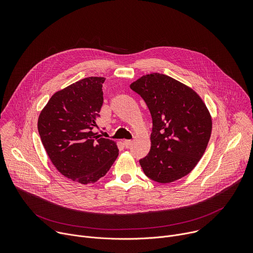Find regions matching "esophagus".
<instances>
[{"label":"esophagus","mask_w":253,"mask_h":253,"mask_svg":"<svg viewBox=\"0 0 253 253\" xmlns=\"http://www.w3.org/2000/svg\"><path fill=\"white\" fill-rule=\"evenodd\" d=\"M124 145L126 148H130L132 145V141L131 140H125L124 141Z\"/></svg>","instance_id":"34e87169"}]
</instances>
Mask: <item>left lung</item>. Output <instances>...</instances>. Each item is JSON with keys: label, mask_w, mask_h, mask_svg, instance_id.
<instances>
[{"label": "left lung", "mask_w": 253, "mask_h": 253, "mask_svg": "<svg viewBox=\"0 0 253 253\" xmlns=\"http://www.w3.org/2000/svg\"><path fill=\"white\" fill-rule=\"evenodd\" d=\"M130 88L145 101L152 117L151 149L139 160L153 181L170 183L192 171L204 154L212 121L201 98L175 79L153 73Z\"/></svg>", "instance_id": "1"}]
</instances>
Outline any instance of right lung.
Returning <instances> with one entry per match:
<instances>
[{
    "label": "right lung",
    "instance_id": "1",
    "mask_svg": "<svg viewBox=\"0 0 253 253\" xmlns=\"http://www.w3.org/2000/svg\"><path fill=\"white\" fill-rule=\"evenodd\" d=\"M104 81L89 77L55 93L38 120L52 163L65 177L82 184L103 177L119 153L114 141L93 131L103 104Z\"/></svg>",
    "mask_w": 253,
    "mask_h": 253
}]
</instances>
